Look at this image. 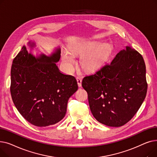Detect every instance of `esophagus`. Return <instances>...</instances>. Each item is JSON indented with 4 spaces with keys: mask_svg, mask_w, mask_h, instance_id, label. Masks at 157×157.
I'll return each mask as SVG.
<instances>
[{
    "mask_svg": "<svg viewBox=\"0 0 157 157\" xmlns=\"http://www.w3.org/2000/svg\"><path fill=\"white\" fill-rule=\"evenodd\" d=\"M76 79H77V82H78V86H79V87H81V82H82V80H81V77H79V76H77V77H76Z\"/></svg>",
    "mask_w": 157,
    "mask_h": 157,
    "instance_id": "1",
    "label": "esophagus"
}]
</instances>
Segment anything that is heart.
<instances>
[{
	"label": "heart",
	"instance_id": "obj_1",
	"mask_svg": "<svg viewBox=\"0 0 157 157\" xmlns=\"http://www.w3.org/2000/svg\"><path fill=\"white\" fill-rule=\"evenodd\" d=\"M109 46L103 45L101 41L79 42L71 48L73 55L84 54L81 58V65L86 71H94L100 67L105 59ZM66 69L71 71L74 62V56L68 51H64L62 56Z\"/></svg>",
	"mask_w": 157,
	"mask_h": 157
}]
</instances>
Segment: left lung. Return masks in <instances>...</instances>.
Listing matches in <instances>:
<instances>
[{"label": "left lung", "instance_id": "obj_1", "mask_svg": "<svg viewBox=\"0 0 157 157\" xmlns=\"http://www.w3.org/2000/svg\"><path fill=\"white\" fill-rule=\"evenodd\" d=\"M82 86L90 108L104 125L118 127L134 117L146 95V65L142 55L127 46L109 63L85 76Z\"/></svg>", "mask_w": 157, "mask_h": 157}]
</instances>
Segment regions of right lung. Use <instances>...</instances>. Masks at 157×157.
<instances>
[{"mask_svg":"<svg viewBox=\"0 0 157 157\" xmlns=\"http://www.w3.org/2000/svg\"><path fill=\"white\" fill-rule=\"evenodd\" d=\"M60 58V49L50 56L36 58L23 46L13 61V101L21 116L35 126L47 127L62 120L69 98L78 90L76 78L59 71L56 62Z\"/></svg>","mask_w":157,"mask_h":157,"instance_id":"obj_1","label":"right lung"}]
</instances>
